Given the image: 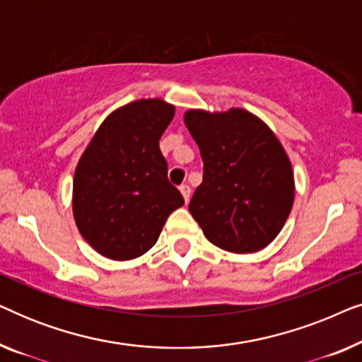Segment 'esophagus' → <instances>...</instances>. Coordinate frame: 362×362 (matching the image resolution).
Here are the masks:
<instances>
[{"instance_id":"esophagus-1","label":"esophagus","mask_w":362,"mask_h":362,"mask_svg":"<svg viewBox=\"0 0 362 362\" xmlns=\"http://www.w3.org/2000/svg\"><path fill=\"white\" fill-rule=\"evenodd\" d=\"M180 191H181L182 197H185V201H186V202L189 201V196H191V187L187 186V185H181V186H180Z\"/></svg>"}]
</instances>
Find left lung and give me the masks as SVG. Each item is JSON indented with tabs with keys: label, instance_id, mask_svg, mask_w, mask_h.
I'll return each mask as SVG.
<instances>
[{
	"label": "left lung",
	"instance_id": "obj_1",
	"mask_svg": "<svg viewBox=\"0 0 362 362\" xmlns=\"http://www.w3.org/2000/svg\"><path fill=\"white\" fill-rule=\"evenodd\" d=\"M185 123L204 163L189 212L207 240L232 254L259 252L279 235L295 199L290 158L254 113L187 110Z\"/></svg>",
	"mask_w": 362,
	"mask_h": 362
}]
</instances>
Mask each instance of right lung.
<instances>
[{"label": "right lung", "mask_w": 362, "mask_h": 362, "mask_svg": "<svg viewBox=\"0 0 362 362\" xmlns=\"http://www.w3.org/2000/svg\"><path fill=\"white\" fill-rule=\"evenodd\" d=\"M175 105L141 98L112 112L74 173L72 212L92 249L112 260L136 259L156 244L168 216L185 204L168 181L160 138Z\"/></svg>", "instance_id": "right-lung-1"}]
</instances>
